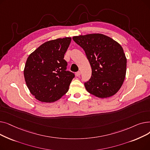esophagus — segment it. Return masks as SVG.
<instances>
[{
    "instance_id": "esophagus-1",
    "label": "esophagus",
    "mask_w": 150,
    "mask_h": 150,
    "mask_svg": "<svg viewBox=\"0 0 150 150\" xmlns=\"http://www.w3.org/2000/svg\"><path fill=\"white\" fill-rule=\"evenodd\" d=\"M81 72H80V71H78V72H76V76H80V75H81Z\"/></svg>"
}]
</instances>
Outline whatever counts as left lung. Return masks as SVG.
I'll use <instances>...</instances> for the list:
<instances>
[{
  "instance_id": "8db88e82",
  "label": "left lung",
  "mask_w": 150,
  "mask_h": 150,
  "mask_svg": "<svg viewBox=\"0 0 150 150\" xmlns=\"http://www.w3.org/2000/svg\"><path fill=\"white\" fill-rule=\"evenodd\" d=\"M83 49L92 69L90 80L84 83L88 92L99 98L111 97L119 91L127 72V58L122 47L100 33L74 36Z\"/></svg>"
}]
</instances>
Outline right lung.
I'll return each instance as SVG.
<instances>
[{
  "mask_svg": "<svg viewBox=\"0 0 150 150\" xmlns=\"http://www.w3.org/2000/svg\"><path fill=\"white\" fill-rule=\"evenodd\" d=\"M70 42V37L45 42L28 57L23 75L30 92L39 101L52 103L67 92L75 77L66 70L64 59Z\"/></svg>",
  "mask_w": 150,
  "mask_h": 150,
  "instance_id": "1",
  "label": "right lung"
}]
</instances>
